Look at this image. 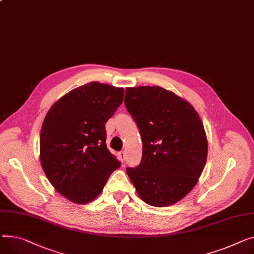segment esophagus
<instances>
[{"label":"esophagus","instance_id":"esophagus-1","mask_svg":"<svg viewBox=\"0 0 254 254\" xmlns=\"http://www.w3.org/2000/svg\"><path fill=\"white\" fill-rule=\"evenodd\" d=\"M125 156H126V154H125V152H124V151H122V152L119 153V159H120V161H121V162H123V161L125 160Z\"/></svg>","mask_w":254,"mask_h":254}]
</instances>
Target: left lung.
I'll return each instance as SVG.
<instances>
[{"label": "left lung", "instance_id": "1", "mask_svg": "<svg viewBox=\"0 0 254 254\" xmlns=\"http://www.w3.org/2000/svg\"><path fill=\"white\" fill-rule=\"evenodd\" d=\"M125 106L142 139V158L127 174L146 204L167 207L192 190L205 167L208 141L191 104L160 86L128 87Z\"/></svg>", "mask_w": 254, "mask_h": 254}]
</instances>
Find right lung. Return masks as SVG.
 Listing matches in <instances>:
<instances>
[{"label":"right lung","instance_id":"add662e5","mask_svg":"<svg viewBox=\"0 0 254 254\" xmlns=\"http://www.w3.org/2000/svg\"><path fill=\"white\" fill-rule=\"evenodd\" d=\"M123 96V88L91 82L59 98L44 119L42 168L53 188L72 203L93 201L121 166L107 147L106 123Z\"/></svg>","mask_w":254,"mask_h":254}]
</instances>
